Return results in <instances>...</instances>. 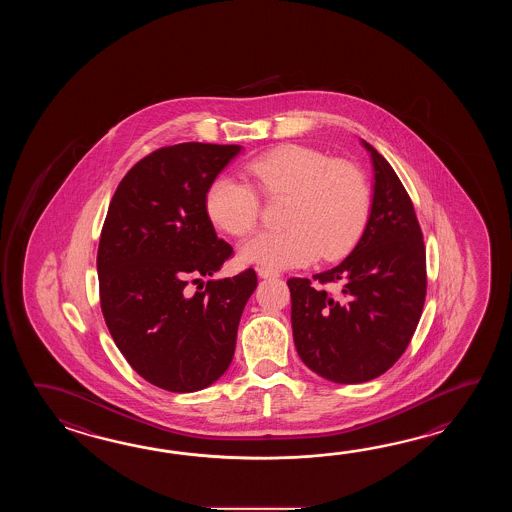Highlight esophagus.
I'll return each instance as SVG.
<instances>
[{"label":"esophagus","mask_w":512,"mask_h":512,"mask_svg":"<svg viewBox=\"0 0 512 512\" xmlns=\"http://www.w3.org/2000/svg\"><path fill=\"white\" fill-rule=\"evenodd\" d=\"M256 272H258L260 278H276V276H278V272L267 269V267H258Z\"/></svg>","instance_id":"obj_1"}]
</instances>
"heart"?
<instances>
[{
    "instance_id": "b5f03b06",
    "label": "heart",
    "mask_w": 512,
    "mask_h": 512,
    "mask_svg": "<svg viewBox=\"0 0 512 512\" xmlns=\"http://www.w3.org/2000/svg\"><path fill=\"white\" fill-rule=\"evenodd\" d=\"M251 185L221 175L208 186L212 223L243 238L258 227L260 197L287 199L278 232H260L241 245L240 258L267 269L338 260L359 243L370 221L371 190L359 166L302 144H285L245 164Z\"/></svg>"
}]
</instances>
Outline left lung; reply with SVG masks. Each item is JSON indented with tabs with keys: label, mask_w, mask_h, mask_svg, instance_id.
Masks as SVG:
<instances>
[{
	"label": "left lung",
	"mask_w": 512,
	"mask_h": 512,
	"mask_svg": "<svg viewBox=\"0 0 512 512\" xmlns=\"http://www.w3.org/2000/svg\"><path fill=\"white\" fill-rule=\"evenodd\" d=\"M375 185L370 221L348 258L309 278H289L294 346L327 381L359 384L390 370L423 313L426 251L412 199L371 144ZM337 282L329 294L323 287Z\"/></svg>",
	"instance_id": "8db88e82"
}]
</instances>
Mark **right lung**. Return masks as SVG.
Here are the masks:
<instances>
[{
  "label": "right lung",
  "mask_w": 512,
  "mask_h": 512,
  "mask_svg": "<svg viewBox=\"0 0 512 512\" xmlns=\"http://www.w3.org/2000/svg\"><path fill=\"white\" fill-rule=\"evenodd\" d=\"M238 144L183 142L146 155L120 181L100 232V307L142 379L175 393L218 381L236 349L254 269L208 280L232 256L205 208L208 186Z\"/></svg>",
  "instance_id": "obj_1"
}]
</instances>
